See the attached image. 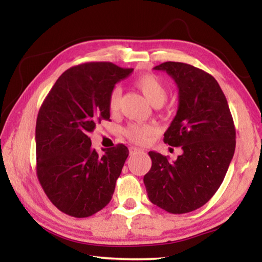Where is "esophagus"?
<instances>
[{"label": "esophagus", "instance_id": "esophagus-1", "mask_svg": "<svg viewBox=\"0 0 262 262\" xmlns=\"http://www.w3.org/2000/svg\"><path fill=\"white\" fill-rule=\"evenodd\" d=\"M142 150L140 149V148H137V147H130L129 148V154L130 155H134V154H137V152H141Z\"/></svg>", "mask_w": 262, "mask_h": 262}]
</instances>
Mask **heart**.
<instances>
[{
	"label": "heart",
	"instance_id": "obj_1",
	"mask_svg": "<svg viewBox=\"0 0 262 262\" xmlns=\"http://www.w3.org/2000/svg\"><path fill=\"white\" fill-rule=\"evenodd\" d=\"M135 86L140 89L142 94L144 95L150 103L152 105H161L165 100L167 90L164 83L159 79L156 75L152 74H143L136 77L134 81ZM121 99V89L119 86L113 88L108 95V110L110 112L115 113L120 107ZM156 128L149 123H129L125 129L123 134L128 140L135 143H144L150 137H151Z\"/></svg>",
	"mask_w": 262,
	"mask_h": 262
}]
</instances>
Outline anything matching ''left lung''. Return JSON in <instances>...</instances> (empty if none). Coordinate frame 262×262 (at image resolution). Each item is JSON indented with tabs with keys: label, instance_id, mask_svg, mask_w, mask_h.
Wrapping results in <instances>:
<instances>
[{
	"label": "left lung",
	"instance_id": "8db88e82",
	"mask_svg": "<svg viewBox=\"0 0 262 262\" xmlns=\"http://www.w3.org/2000/svg\"><path fill=\"white\" fill-rule=\"evenodd\" d=\"M179 89L177 115L164 142L181 147L174 162L149 151L151 168L144 176L149 200L170 214H186L214 196L233 157L236 128L228 100L210 74L183 62H164Z\"/></svg>",
	"mask_w": 262,
	"mask_h": 262
}]
</instances>
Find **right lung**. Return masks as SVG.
<instances>
[{
    "label": "right lung",
    "instance_id": "right-lung-1",
    "mask_svg": "<svg viewBox=\"0 0 262 262\" xmlns=\"http://www.w3.org/2000/svg\"><path fill=\"white\" fill-rule=\"evenodd\" d=\"M133 68L88 62L66 70L39 110L35 126L37 177L57 209L83 219L103 209L128 157L125 144L99 156L89 133L108 120V95Z\"/></svg>",
    "mask_w": 262,
    "mask_h": 262
}]
</instances>
